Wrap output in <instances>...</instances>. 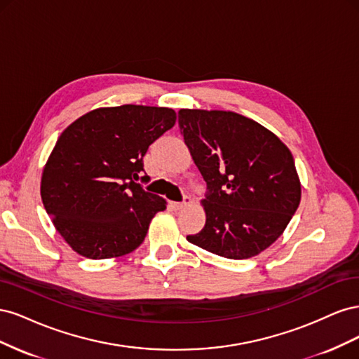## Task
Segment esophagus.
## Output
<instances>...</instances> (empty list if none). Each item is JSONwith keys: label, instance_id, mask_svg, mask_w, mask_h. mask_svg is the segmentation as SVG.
<instances>
[{"label": "esophagus", "instance_id": "esophagus-1", "mask_svg": "<svg viewBox=\"0 0 359 359\" xmlns=\"http://www.w3.org/2000/svg\"><path fill=\"white\" fill-rule=\"evenodd\" d=\"M191 203V199L189 196H184V201L182 202H170V206L175 211H180V210H184L186 206H189Z\"/></svg>", "mask_w": 359, "mask_h": 359}]
</instances>
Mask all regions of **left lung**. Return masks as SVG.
<instances>
[{
  "mask_svg": "<svg viewBox=\"0 0 359 359\" xmlns=\"http://www.w3.org/2000/svg\"><path fill=\"white\" fill-rule=\"evenodd\" d=\"M178 123L208 186L206 222L187 241L227 259H248L277 241L301 201L290 149L278 136L231 111L181 109Z\"/></svg>",
  "mask_w": 359,
  "mask_h": 359,
  "instance_id": "left-lung-1",
  "label": "left lung"
}]
</instances>
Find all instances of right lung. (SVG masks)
I'll use <instances>...</instances> for the list:
<instances>
[{"instance_id":"add662e5","label":"right lung","mask_w":359,"mask_h":359,"mask_svg":"<svg viewBox=\"0 0 359 359\" xmlns=\"http://www.w3.org/2000/svg\"><path fill=\"white\" fill-rule=\"evenodd\" d=\"M177 121L169 107H99L58 137L41 173L40 194L58 233L76 253L111 259L144 243L166 201L144 190L148 147Z\"/></svg>"}]
</instances>
